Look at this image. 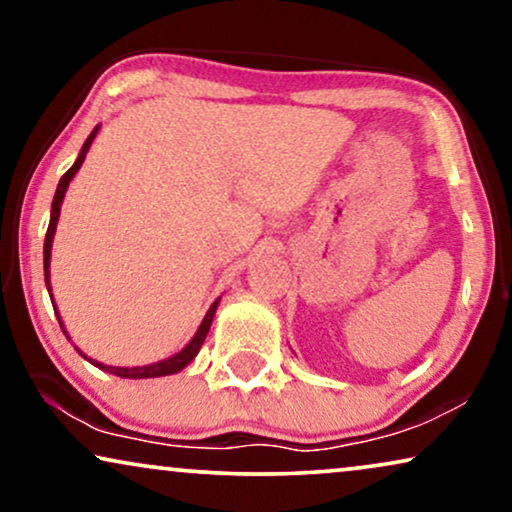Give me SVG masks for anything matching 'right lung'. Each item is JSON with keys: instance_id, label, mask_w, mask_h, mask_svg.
<instances>
[{"instance_id": "obj_1", "label": "right lung", "mask_w": 512, "mask_h": 512, "mask_svg": "<svg viewBox=\"0 0 512 512\" xmlns=\"http://www.w3.org/2000/svg\"><path fill=\"white\" fill-rule=\"evenodd\" d=\"M97 132H100V125H95L93 132H90L88 139H86V142H83V146H81L79 158H76V160H74V165L69 167V170H67L65 174H62L60 184H58V188H55L53 205H51V221H48L46 240H44V279H46V289H48V296H51V303H53L55 317H58V321H60V328H62V333L67 335V340H72V338H69L67 328H65V324H62L60 312H58V307H55L53 291H51V249H53L55 228H58V219H60V207H62V200H65V193H67V188H69V181H72V179H74V174L81 170L83 160H86V153H88V149H90V144H93V139L97 137ZM219 300H221V298H216L214 303H212V307H209L207 314H205V319H202V324L198 326V331H195V335L191 338V342H188V345H186L184 349H181V352L172 354V356H167V359H163V361L146 363V366H132V368H125V366H107V363H100V361L90 359V356H88V354H83L79 347H74V349L83 356V359H88L90 363H93L95 368L107 370V373H111V375H118V377H128V380H149V377H165V375H174V373H179V370H184V368L188 366V363H191V361L195 359V356H198L200 347H202V342H205L207 333H209V326H212V321H214V314H216V307H219Z\"/></svg>"}]
</instances>
